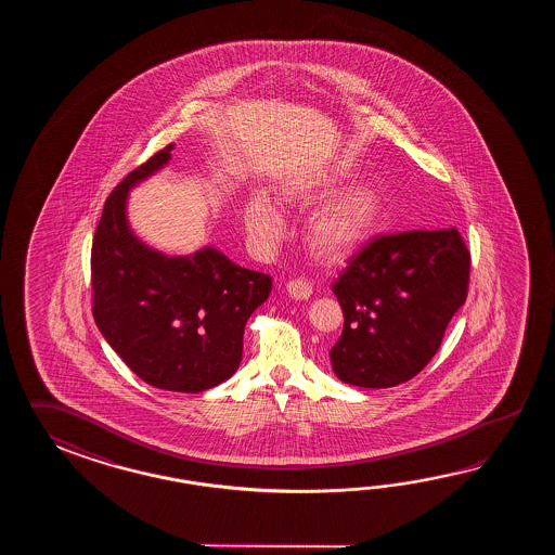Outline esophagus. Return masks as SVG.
Masks as SVG:
<instances>
[{"label": "esophagus", "mask_w": 555, "mask_h": 555, "mask_svg": "<svg viewBox=\"0 0 555 555\" xmlns=\"http://www.w3.org/2000/svg\"><path fill=\"white\" fill-rule=\"evenodd\" d=\"M287 292L294 297V299H307L311 292H313V285L304 280V278H297L287 283Z\"/></svg>", "instance_id": "1"}]
</instances>
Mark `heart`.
<instances>
[{"instance_id":"1","label":"heart","mask_w":555,"mask_h":555,"mask_svg":"<svg viewBox=\"0 0 555 555\" xmlns=\"http://www.w3.org/2000/svg\"><path fill=\"white\" fill-rule=\"evenodd\" d=\"M380 202L371 190H359L341 201L319 210L307 228V237L315 254L325 260H337L357 248L377 224ZM246 225L249 234L263 246L282 240L285 222L268 196H251L246 204Z\"/></svg>"}]
</instances>
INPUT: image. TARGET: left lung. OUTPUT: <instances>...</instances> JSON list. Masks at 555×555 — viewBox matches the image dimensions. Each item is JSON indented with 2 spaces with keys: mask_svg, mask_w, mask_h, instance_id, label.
I'll return each instance as SVG.
<instances>
[{
  "mask_svg": "<svg viewBox=\"0 0 555 555\" xmlns=\"http://www.w3.org/2000/svg\"><path fill=\"white\" fill-rule=\"evenodd\" d=\"M468 283L470 251L456 228L369 240L331 285L345 319L330 351L335 375L365 389L411 380L437 354Z\"/></svg>",
  "mask_w": 555,
  "mask_h": 555,
  "instance_id": "left-lung-1",
  "label": "left lung"
}]
</instances>
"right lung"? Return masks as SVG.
I'll list each match as a JSON object with an SVG mask.
<instances>
[{"label": "right lung", "mask_w": 555, "mask_h": 555, "mask_svg": "<svg viewBox=\"0 0 555 555\" xmlns=\"http://www.w3.org/2000/svg\"><path fill=\"white\" fill-rule=\"evenodd\" d=\"M172 144L137 166L108 194L91 248L93 318L130 371L156 389L202 392L224 383L242 361L244 327L272 292L220 251L166 258L127 224L130 186L168 163Z\"/></svg>", "instance_id": "add662e5"}]
</instances>
